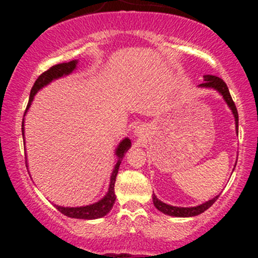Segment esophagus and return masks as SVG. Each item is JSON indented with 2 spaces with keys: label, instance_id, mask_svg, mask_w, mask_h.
Segmentation results:
<instances>
[{
  "label": "esophagus",
  "instance_id": "esophagus-1",
  "mask_svg": "<svg viewBox=\"0 0 258 258\" xmlns=\"http://www.w3.org/2000/svg\"><path fill=\"white\" fill-rule=\"evenodd\" d=\"M146 131H147L146 126L139 125V126L136 127V130H135V136H137V137H143L144 133H146Z\"/></svg>",
  "mask_w": 258,
  "mask_h": 258
}]
</instances>
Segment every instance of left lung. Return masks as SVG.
<instances>
[{
    "label": "left lung",
    "mask_w": 258,
    "mask_h": 258,
    "mask_svg": "<svg viewBox=\"0 0 258 258\" xmlns=\"http://www.w3.org/2000/svg\"><path fill=\"white\" fill-rule=\"evenodd\" d=\"M204 84L199 85V87L201 88H212V90L217 91L218 93L223 97L224 102L227 103V105L229 106V109L232 110L234 119H235V128L238 131V123H239V116H238V110H236V106L234 104L232 97H230L229 90H228L226 82L223 80L217 78V76L214 75H205L204 76ZM220 195L215 197L214 199L206 201V203H203L201 205L198 206H193V207H178V206H172L168 205V204L162 203L161 200H159L158 198L155 197V194H153V203L154 206L159 210L160 212L162 214L168 215V216H173V217H193V216H198L200 214H203L204 211H206L209 207H211L214 205V203L218 199Z\"/></svg>",
    "instance_id": "1"
}]
</instances>
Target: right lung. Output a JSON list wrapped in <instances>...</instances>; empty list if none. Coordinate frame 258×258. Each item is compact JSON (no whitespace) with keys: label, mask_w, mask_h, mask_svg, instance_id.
Here are the masks:
<instances>
[{"label":"right lung","mask_w":258,"mask_h":258,"mask_svg":"<svg viewBox=\"0 0 258 258\" xmlns=\"http://www.w3.org/2000/svg\"><path fill=\"white\" fill-rule=\"evenodd\" d=\"M78 68V60H72L68 61V63H61V64H57L54 67H52L51 69H48L47 72H44L43 74H41L38 76V79L35 81L34 86H32L31 92H30V97H29V103L28 106H26V111L29 110L30 108L32 100H34L35 94L37 93L38 91L42 90L44 86L49 85L52 81L54 80L64 78V76L70 75L74 70ZM24 114V116H25ZM24 119H23V123H22V133H23V139H24ZM25 146V143H24ZM131 148V139L125 138L120 142L119 146H117L116 149H115V155H116L117 161L115 164L114 170H112L111 176H110V183H109V188L108 191L104 197L102 198L97 203L91 204V205H86V206H79V207H64V206H59V205H54L55 209L58 211H60L61 214L68 216V217L72 218H80V220H96V218H100L104 217V216L108 214L109 211L111 210L112 205L115 204V200H116V195H115V180H116V174L119 172V167L121 161H122V158L125 156V154L127 150ZM26 167H28V162H26Z\"/></svg>","instance_id":"1"}]
</instances>
